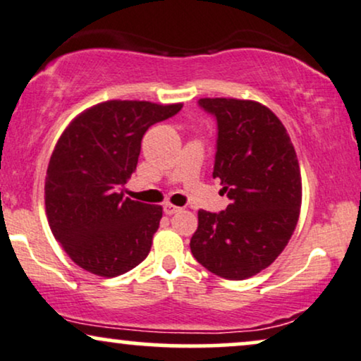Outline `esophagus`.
Listing matches in <instances>:
<instances>
[{"instance_id": "34e87169", "label": "esophagus", "mask_w": 361, "mask_h": 361, "mask_svg": "<svg viewBox=\"0 0 361 361\" xmlns=\"http://www.w3.org/2000/svg\"><path fill=\"white\" fill-rule=\"evenodd\" d=\"M163 212H165V214H175L180 212V208L175 207V204H171V203H166L165 207H163Z\"/></svg>"}]
</instances>
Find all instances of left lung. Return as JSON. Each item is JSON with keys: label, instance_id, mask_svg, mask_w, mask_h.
Instances as JSON below:
<instances>
[{"label": "left lung", "instance_id": "obj_1", "mask_svg": "<svg viewBox=\"0 0 361 361\" xmlns=\"http://www.w3.org/2000/svg\"><path fill=\"white\" fill-rule=\"evenodd\" d=\"M216 120L213 178L230 198L225 212L200 209L190 241L196 262L226 280H245L275 262L293 235L302 207L298 159L285 126L267 106L203 98Z\"/></svg>", "mask_w": 361, "mask_h": 361}]
</instances>
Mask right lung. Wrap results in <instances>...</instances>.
I'll return each mask as SVG.
<instances>
[{"mask_svg":"<svg viewBox=\"0 0 361 361\" xmlns=\"http://www.w3.org/2000/svg\"><path fill=\"white\" fill-rule=\"evenodd\" d=\"M183 104L106 102L75 118L49 159L44 204L70 258L99 276H118L148 257L161 207L125 196L149 126Z\"/></svg>","mask_w":361,"mask_h":361,"instance_id":"1","label":"right lung"}]
</instances>
